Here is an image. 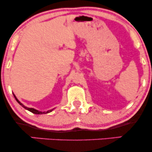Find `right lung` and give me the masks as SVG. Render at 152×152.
I'll use <instances>...</instances> for the list:
<instances>
[{"instance_id":"1","label":"right lung","mask_w":152,"mask_h":152,"mask_svg":"<svg viewBox=\"0 0 152 152\" xmlns=\"http://www.w3.org/2000/svg\"><path fill=\"white\" fill-rule=\"evenodd\" d=\"M13 96H14V97H15V100L17 101V102H18V104H20V106H22L24 108V109H27L28 111H31V112L34 113V114H47V113H49V112H50V111H53V109H51V110H49V111H43V112H42V111H38V110H36V109H33V108H28V107H26V106H24L23 104H21V103H20V102H19V101L18 100V99H17L16 97H15V96L14 95V94H13Z\"/></svg>"}]
</instances>
